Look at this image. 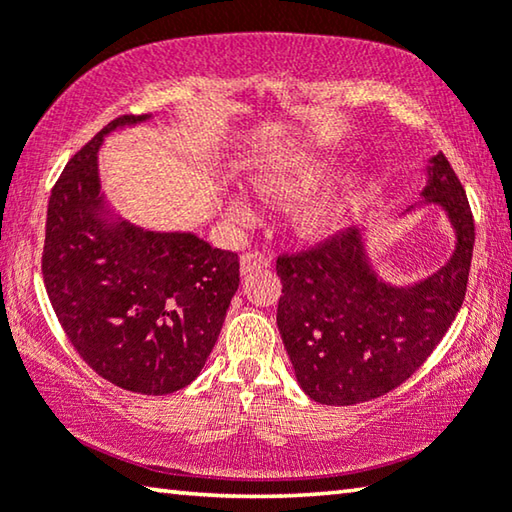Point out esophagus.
<instances>
[{
	"mask_svg": "<svg viewBox=\"0 0 512 512\" xmlns=\"http://www.w3.org/2000/svg\"><path fill=\"white\" fill-rule=\"evenodd\" d=\"M268 266H271V257L264 253H257V250L241 257V275H248L250 271H257V268H268Z\"/></svg>",
	"mask_w": 512,
	"mask_h": 512,
	"instance_id": "obj_1",
	"label": "esophagus"
}]
</instances>
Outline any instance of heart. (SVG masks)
Listing matches in <instances>:
<instances>
[{
	"instance_id": "1",
	"label": "heart",
	"mask_w": 512,
	"mask_h": 512,
	"mask_svg": "<svg viewBox=\"0 0 512 512\" xmlns=\"http://www.w3.org/2000/svg\"><path fill=\"white\" fill-rule=\"evenodd\" d=\"M329 171L332 164L318 155L284 153L257 162L250 171V185L266 201L289 203L314 189L320 180L327 178ZM366 187L368 178L363 173H350L334 185L302 198L289 212L291 232L302 241H320L334 235L348 221L354 203L366 192ZM228 212L232 219L244 221L250 216V207L244 198L232 196Z\"/></svg>"
}]
</instances>
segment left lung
Listing matches in <instances>:
<instances>
[{
	"label": "left lung",
	"mask_w": 512,
	"mask_h": 512,
	"mask_svg": "<svg viewBox=\"0 0 512 512\" xmlns=\"http://www.w3.org/2000/svg\"><path fill=\"white\" fill-rule=\"evenodd\" d=\"M420 196L418 205L433 203L447 214L456 237L445 266L420 282H386L370 262L366 230L359 228L339 232L307 253L277 257V329L311 400L350 406L393 391L427 361L461 309L474 219L443 153L429 160Z\"/></svg>",
	"instance_id": "1"
}]
</instances>
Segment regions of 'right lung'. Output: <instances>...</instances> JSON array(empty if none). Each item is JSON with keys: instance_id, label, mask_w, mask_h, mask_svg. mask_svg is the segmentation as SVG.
<instances>
[{"instance_id": "1", "label": "right lung", "mask_w": 512, "mask_h": 512, "mask_svg": "<svg viewBox=\"0 0 512 512\" xmlns=\"http://www.w3.org/2000/svg\"><path fill=\"white\" fill-rule=\"evenodd\" d=\"M124 115L74 155L51 192L42 275L83 361L124 391L169 395L198 377L239 289V259L194 232L146 230L101 192L99 149L149 121Z\"/></svg>"}]
</instances>
